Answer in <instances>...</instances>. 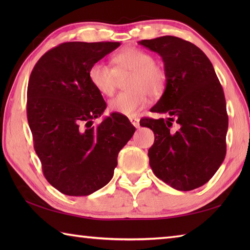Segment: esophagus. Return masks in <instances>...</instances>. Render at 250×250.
<instances>
[{"label": "esophagus", "mask_w": 250, "mask_h": 250, "mask_svg": "<svg viewBox=\"0 0 250 250\" xmlns=\"http://www.w3.org/2000/svg\"><path fill=\"white\" fill-rule=\"evenodd\" d=\"M130 121H131V124L135 126V128H139L140 126V119L137 118V117H130Z\"/></svg>", "instance_id": "1"}]
</instances>
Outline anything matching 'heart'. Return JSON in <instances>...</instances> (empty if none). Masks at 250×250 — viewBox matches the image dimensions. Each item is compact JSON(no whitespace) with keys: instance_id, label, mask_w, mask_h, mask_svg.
Returning a JSON list of instances; mask_svg holds the SVG:
<instances>
[{"instance_id":"b5f03b06","label":"heart","mask_w":250,"mask_h":250,"mask_svg":"<svg viewBox=\"0 0 250 250\" xmlns=\"http://www.w3.org/2000/svg\"><path fill=\"white\" fill-rule=\"evenodd\" d=\"M153 57L136 47H126L113 58L115 67L97 62L89 68L92 86L103 95H111L116 90L119 77L131 73L126 81L129 91L119 93L108 103L111 113L134 116L144 108L148 95L159 97L166 89L167 73Z\"/></svg>"}]
</instances>
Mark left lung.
Instances as JSON below:
<instances>
[{
  "instance_id": "1",
  "label": "left lung",
  "mask_w": 250,
  "mask_h": 250,
  "mask_svg": "<svg viewBox=\"0 0 250 250\" xmlns=\"http://www.w3.org/2000/svg\"><path fill=\"white\" fill-rule=\"evenodd\" d=\"M139 44L161 56L167 73L166 90L150 111L167 118L140 122L155 133L150 167L174 189L199 188L226 157L228 114L219 79L208 58L188 41L167 35Z\"/></svg>"
}]
</instances>
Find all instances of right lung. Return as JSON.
Instances as JSON below:
<instances>
[{"instance_id": "obj_1", "label": "right lung", "mask_w": 250, "mask_h": 250, "mask_svg": "<svg viewBox=\"0 0 250 250\" xmlns=\"http://www.w3.org/2000/svg\"><path fill=\"white\" fill-rule=\"evenodd\" d=\"M120 46L117 42H68L37 61L28 84L26 116L34 149L48 183L66 195H89L113 178L117 157L135 132L125 116L93 119L106 103L89 68Z\"/></svg>"}]
</instances>
